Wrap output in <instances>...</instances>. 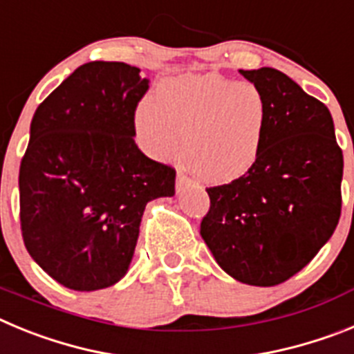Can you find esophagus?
I'll use <instances>...</instances> for the list:
<instances>
[{"label":"esophagus","mask_w":354,"mask_h":354,"mask_svg":"<svg viewBox=\"0 0 354 354\" xmlns=\"http://www.w3.org/2000/svg\"><path fill=\"white\" fill-rule=\"evenodd\" d=\"M189 184H192V179L186 174H183V171H177V179H175V189H177V193H183Z\"/></svg>","instance_id":"obj_1"}]
</instances>
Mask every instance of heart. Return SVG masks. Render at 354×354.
<instances>
[{"instance_id":"obj_1","label":"heart","mask_w":354,"mask_h":354,"mask_svg":"<svg viewBox=\"0 0 354 354\" xmlns=\"http://www.w3.org/2000/svg\"><path fill=\"white\" fill-rule=\"evenodd\" d=\"M134 129L147 154L171 161L180 154L200 180L228 184L245 177L261 159L270 104L252 83L220 74H189L162 81L156 99L134 111Z\"/></svg>"}]
</instances>
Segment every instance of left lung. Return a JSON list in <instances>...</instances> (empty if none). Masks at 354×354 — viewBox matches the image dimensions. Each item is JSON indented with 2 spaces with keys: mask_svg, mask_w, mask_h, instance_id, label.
I'll list each match as a JSON object with an SVG mask.
<instances>
[{
  "mask_svg": "<svg viewBox=\"0 0 354 354\" xmlns=\"http://www.w3.org/2000/svg\"><path fill=\"white\" fill-rule=\"evenodd\" d=\"M239 74L270 104L268 138L245 177L209 187L200 236L234 280L271 287L301 271L335 232L344 158L323 102L277 68Z\"/></svg>",
  "mask_w": 354,
  "mask_h": 354,
  "instance_id": "1",
  "label": "left lung"
}]
</instances>
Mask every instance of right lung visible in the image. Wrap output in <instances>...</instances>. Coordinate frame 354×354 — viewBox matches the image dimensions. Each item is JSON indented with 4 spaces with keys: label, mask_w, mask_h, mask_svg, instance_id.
I'll use <instances>...</instances> for the list:
<instances>
[{
    "label": "right lung",
    "mask_w": 354,
    "mask_h": 354,
    "mask_svg": "<svg viewBox=\"0 0 354 354\" xmlns=\"http://www.w3.org/2000/svg\"><path fill=\"white\" fill-rule=\"evenodd\" d=\"M147 88L138 67L90 62L31 118L19 170L23 239L67 289H106L126 277L145 205L175 195V171L134 143V109Z\"/></svg>",
    "instance_id": "1"
}]
</instances>
